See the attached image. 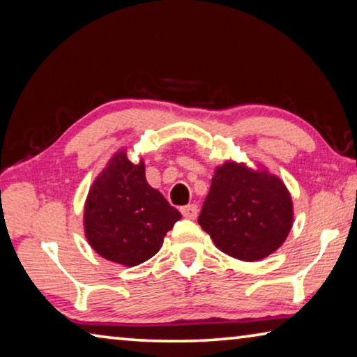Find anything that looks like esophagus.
Masks as SVG:
<instances>
[{
  "label": "esophagus",
  "instance_id": "34e87169",
  "mask_svg": "<svg viewBox=\"0 0 357 357\" xmlns=\"http://www.w3.org/2000/svg\"><path fill=\"white\" fill-rule=\"evenodd\" d=\"M181 213H183L185 219H195L198 214V206L197 204H187V206L181 208Z\"/></svg>",
  "mask_w": 357,
  "mask_h": 357
}]
</instances>
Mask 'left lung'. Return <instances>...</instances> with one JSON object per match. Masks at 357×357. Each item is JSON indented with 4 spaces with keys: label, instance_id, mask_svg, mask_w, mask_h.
<instances>
[{
    "label": "left lung",
    "instance_id": "obj_1",
    "mask_svg": "<svg viewBox=\"0 0 357 357\" xmlns=\"http://www.w3.org/2000/svg\"><path fill=\"white\" fill-rule=\"evenodd\" d=\"M198 223L223 253L259 261L285 243L291 195L275 174L229 160L215 168Z\"/></svg>",
    "mask_w": 357,
    "mask_h": 357
}]
</instances>
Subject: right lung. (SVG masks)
<instances>
[{
	"instance_id": "add662e5",
	"label": "right lung",
	"mask_w": 357,
	"mask_h": 357,
	"mask_svg": "<svg viewBox=\"0 0 357 357\" xmlns=\"http://www.w3.org/2000/svg\"><path fill=\"white\" fill-rule=\"evenodd\" d=\"M179 219V211L148 184L143 160L132 164L124 149L94 179L83 213L89 245L102 258L123 266L154 257Z\"/></svg>"
}]
</instances>
